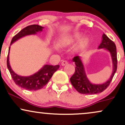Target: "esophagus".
<instances>
[{
    "mask_svg": "<svg viewBox=\"0 0 125 125\" xmlns=\"http://www.w3.org/2000/svg\"><path fill=\"white\" fill-rule=\"evenodd\" d=\"M68 64V62H67V61H62V63H61V64L62 66H65L66 64Z\"/></svg>",
    "mask_w": 125,
    "mask_h": 125,
    "instance_id": "34e87169",
    "label": "esophagus"
}]
</instances>
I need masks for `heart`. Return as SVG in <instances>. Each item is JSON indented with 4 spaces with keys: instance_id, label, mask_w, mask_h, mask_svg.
<instances>
[{
    "instance_id": "1",
    "label": "heart",
    "mask_w": 125,
    "mask_h": 125,
    "mask_svg": "<svg viewBox=\"0 0 125 125\" xmlns=\"http://www.w3.org/2000/svg\"><path fill=\"white\" fill-rule=\"evenodd\" d=\"M84 34L82 32L74 33L67 36L64 37L61 40V46L62 48L70 46L79 41L75 50L76 51H82L86 49L90 43V39L89 36H84Z\"/></svg>"
}]
</instances>
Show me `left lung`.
<instances>
[{"instance_id": "1", "label": "left lung", "mask_w": 125, "mask_h": 125, "mask_svg": "<svg viewBox=\"0 0 125 125\" xmlns=\"http://www.w3.org/2000/svg\"><path fill=\"white\" fill-rule=\"evenodd\" d=\"M102 42L98 46V49L106 50L110 53L113 65L112 73L106 82L102 84L92 83L87 78L85 69L81 59V57L76 56L72 61L76 64L74 73L70 79L72 84L78 92L82 94H94L102 92L109 85L117 69V52L115 44L105 34L102 35Z\"/></svg>"}]
</instances>
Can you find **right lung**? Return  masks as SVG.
<instances>
[{"label":"right lung","mask_w":125,"mask_h":125,"mask_svg":"<svg viewBox=\"0 0 125 125\" xmlns=\"http://www.w3.org/2000/svg\"><path fill=\"white\" fill-rule=\"evenodd\" d=\"M43 27L38 25H30L21 30L17 35L12 38L10 45L23 37L26 36L36 35L38 32H41L43 29ZM10 46L9 49V53L7 59V66L10 72L12 79L15 83L19 86L29 90H37L43 88L51 79L53 74L59 68V64L56 66L44 64L36 73L28 76H21L18 75L12 70L9 62V53Z\"/></svg>","instance_id":"1"}]
</instances>
